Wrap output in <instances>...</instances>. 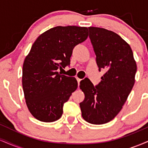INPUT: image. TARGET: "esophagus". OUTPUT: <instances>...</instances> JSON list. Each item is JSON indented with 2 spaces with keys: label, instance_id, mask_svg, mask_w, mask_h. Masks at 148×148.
Returning <instances> with one entry per match:
<instances>
[{
  "label": "esophagus",
  "instance_id": "34e87169",
  "mask_svg": "<svg viewBox=\"0 0 148 148\" xmlns=\"http://www.w3.org/2000/svg\"><path fill=\"white\" fill-rule=\"evenodd\" d=\"M76 80H77V81H78V84H80V81H81V79H80L79 78H78L77 76H76Z\"/></svg>",
  "mask_w": 148,
  "mask_h": 148
}]
</instances>
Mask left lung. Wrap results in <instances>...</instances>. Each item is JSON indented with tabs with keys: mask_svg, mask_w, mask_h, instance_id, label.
Here are the masks:
<instances>
[{
	"mask_svg": "<svg viewBox=\"0 0 148 148\" xmlns=\"http://www.w3.org/2000/svg\"><path fill=\"white\" fill-rule=\"evenodd\" d=\"M88 29L99 70L106 72L96 86L89 79L81 81L85 99L80 108L86 122L102 125L123 108L135 83L137 67L130 46L118 34L97 27Z\"/></svg>",
	"mask_w": 148,
	"mask_h": 148,
	"instance_id": "8db88e82",
	"label": "left lung"
}]
</instances>
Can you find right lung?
I'll use <instances>...</instances> for the list:
<instances>
[{"label":"right lung","mask_w":148,"mask_h":148,"mask_svg":"<svg viewBox=\"0 0 148 148\" xmlns=\"http://www.w3.org/2000/svg\"><path fill=\"white\" fill-rule=\"evenodd\" d=\"M88 28L56 26L42 33L25 57L22 86L27 106L34 118L45 123L56 121L64 103L76 90L75 78L58 72L70 64L74 47L88 38Z\"/></svg>","instance_id":"add662e5"}]
</instances>
